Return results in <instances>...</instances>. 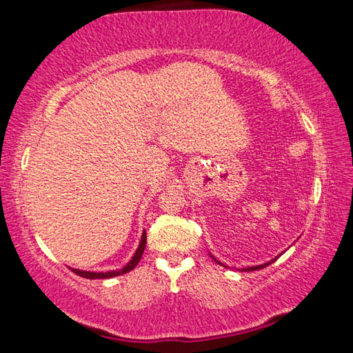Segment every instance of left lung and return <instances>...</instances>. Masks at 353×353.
I'll use <instances>...</instances> for the list:
<instances>
[{"label": "left lung", "instance_id": "left-lung-1", "mask_svg": "<svg viewBox=\"0 0 353 353\" xmlns=\"http://www.w3.org/2000/svg\"><path fill=\"white\" fill-rule=\"evenodd\" d=\"M208 254H210V252H208ZM283 254V252H282ZM282 254H279L277 256H276V259H272V260H270V261H266V263H263V265H256V266H249V268H243V270H240V271H244V272H249V271H256V270H261V268H266V266H270L271 265V263H274V261H276L277 259H279V256L280 255H282ZM210 256H212V259L214 260V261H216L218 263V265H221V266H224V268H227L225 265H223V263H221L219 260H216V259H214V256L210 254Z\"/></svg>", "mask_w": 353, "mask_h": 353}]
</instances>
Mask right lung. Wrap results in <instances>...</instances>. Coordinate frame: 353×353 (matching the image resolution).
I'll return each instance as SVG.
<instances>
[{
	"label": "right lung",
	"mask_w": 353,
	"mask_h": 353,
	"mask_svg": "<svg viewBox=\"0 0 353 353\" xmlns=\"http://www.w3.org/2000/svg\"><path fill=\"white\" fill-rule=\"evenodd\" d=\"M145 248H146V230H143L141 234V240H140V244L139 248H137L135 254L132 255V259H130L126 265H124L121 270H113V271H107V272H93V271H82V270H76V268H70L71 271H73L74 274H77V276H81L83 279H112V277H117V276H123V274H126L129 271H132L134 268L139 265V261L141 259L143 252H145Z\"/></svg>",
	"instance_id": "1"
}]
</instances>
